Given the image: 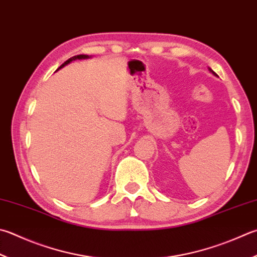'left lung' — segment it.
<instances>
[{
    "mask_svg": "<svg viewBox=\"0 0 257 257\" xmlns=\"http://www.w3.org/2000/svg\"><path fill=\"white\" fill-rule=\"evenodd\" d=\"M208 69H209V71L211 72V74H212V75H214V76H217V74H216V72H215L214 70H212L211 68H208Z\"/></svg>",
    "mask_w": 257,
    "mask_h": 257,
    "instance_id": "obj_1",
    "label": "left lung"
}]
</instances>
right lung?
I'll list each match as a JSON object with an SVG mask.
<instances>
[{"label": "right lung", "instance_id": "right-lung-1", "mask_svg": "<svg viewBox=\"0 0 257 257\" xmlns=\"http://www.w3.org/2000/svg\"><path fill=\"white\" fill-rule=\"evenodd\" d=\"M89 58H90V56H88V55H78V56H74V57H71V58H69V59L68 60H67V61H65L64 62V64H62L60 67H59V68H58L57 70H59L60 68H62V67H65L66 65H68V64H70V62L71 61H74V60H77V59H89Z\"/></svg>", "mask_w": 257, "mask_h": 257}]
</instances>
